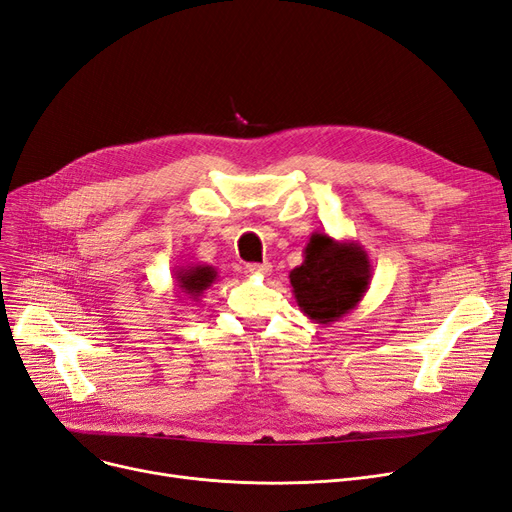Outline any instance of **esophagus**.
<instances>
[{"mask_svg":"<svg viewBox=\"0 0 512 512\" xmlns=\"http://www.w3.org/2000/svg\"><path fill=\"white\" fill-rule=\"evenodd\" d=\"M271 264L269 262H254V264H248V267H245V273L248 275H254V277H267V275H271Z\"/></svg>","mask_w":512,"mask_h":512,"instance_id":"esophagus-1","label":"esophagus"}]
</instances>
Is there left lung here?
<instances>
[{
	"instance_id": "1",
	"label": "left lung",
	"mask_w": 512,
	"mask_h": 512,
	"mask_svg": "<svg viewBox=\"0 0 512 512\" xmlns=\"http://www.w3.org/2000/svg\"><path fill=\"white\" fill-rule=\"evenodd\" d=\"M372 264L357 241H336L313 233L300 267L290 271L292 294L300 311L315 323L330 325L349 315L370 290Z\"/></svg>"
}]
</instances>
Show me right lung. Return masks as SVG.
<instances>
[{
  "label": "right lung",
  "instance_id": "obj_1",
  "mask_svg": "<svg viewBox=\"0 0 512 512\" xmlns=\"http://www.w3.org/2000/svg\"><path fill=\"white\" fill-rule=\"evenodd\" d=\"M218 279V271L210 264H187V267H180L174 271L176 290L187 296V300L197 302L203 292L210 290V285Z\"/></svg>",
  "mask_w": 512,
  "mask_h": 512
}]
</instances>
